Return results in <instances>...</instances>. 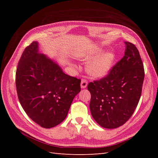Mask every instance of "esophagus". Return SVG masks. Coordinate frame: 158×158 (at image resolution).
I'll list each match as a JSON object with an SVG mask.
<instances>
[{
	"label": "esophagus",
	"mask_w": 158,
	"mask_h": 158,
	"mask_svg": "<svg viewBox=\"0 0 158 158\" xmlns=\"http://www.w3.org/2000/svg\"><path fill=\"white\" fill-rule=\"evenodd\" d=\"M88 85V81L85 79H82V81H81V84H80V86L81 88H85L87 87Z\"/></svg>",
	"instance_id": "34e87169"
}]
</instances>
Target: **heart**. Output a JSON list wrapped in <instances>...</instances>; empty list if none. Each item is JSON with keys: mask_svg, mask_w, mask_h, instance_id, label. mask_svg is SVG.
I'll return each instance as SVG.
<instances>
[{"mask_svg": "<svg viewBox=\"0 0 158 158\" xmlns=\"http://www.w3.org/2000/svg\"><path fill=\"white\" fill-rule=\"evenodd\" d=\"M103 49L95 46L90 49L80 51L76 56L81 60L89 61L86 67L88 73L92 77L102 78L106 76L111 70L116 60V54L113 51L103 52Z\"/></svg>", "mask_w": 158, "mask_h": 158, "instance_id": "b5f03b06", "label": "heart"}]
</instances>
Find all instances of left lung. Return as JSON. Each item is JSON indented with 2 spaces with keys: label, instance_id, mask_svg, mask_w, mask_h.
<instances>
[{
  "label": "left lung",
  "instance_id": "obj_1",
  "mask_svg": "<svg viewBox=\"0 0 158 158\" xmlns=\"http://www.w3.org/2000/svg\"><path fill=\"white\" fill-rule=\"evenodd\" d=\"M125 55L102 79L89 82V109L94 120L106 128L124 125L138 106L144 79V69L138 50L125 41Z\"/></svg>",
  "mask_w": 158,
  "mask_h": 158
}]
</instances>
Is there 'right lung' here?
Returning a JSON list of instances; mask_svg holds the SVG:
<instances>
[{
    "instance_id": "1",
    "label": "right lung",
    "mask_w": 158,
    "mask_h": 158,
    "mask_svg": "<svg viewBox=\"0 0 158 158\" xmlns=\"http://www.w3.org/2000/svg\"><path fill=\"white\" fill-rule=\"evenodd\" d=\"M39 51L37 41L23 51L16 70V86L28 117L41 127L50 128L67 116L81 90V81L64 73L58 63Z\"/></svg>"
}]
</instances>
